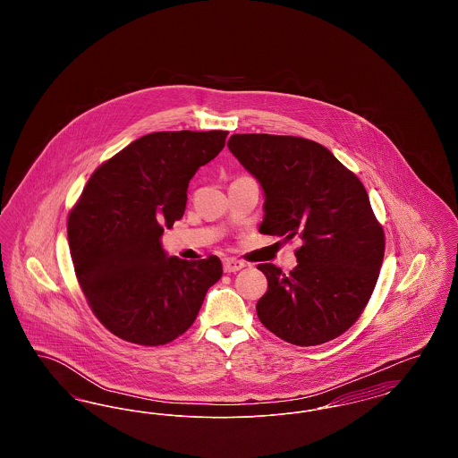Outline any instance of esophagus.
Instances as JSON below:
<instances>
[{
  "label": "esophagus",
  "instance_id": "34e87169",
  "mask_svg": "<svg viewBox=\"0 0 458 458\" xmlns=\"http://www.w3.org/2000/svg\"><path fill=\"white\" fill-rule=\"evenodd\" d=\"M242 267H245V262L233 259V258H225L223 259V269L225 273H237Z\"/></svg>",
  "mask_w": 458,
  "mask_h": 458
}]
</instances>
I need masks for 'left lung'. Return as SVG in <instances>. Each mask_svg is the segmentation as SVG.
Instances as JSON below:
<instances>
[{"label":"left lung","mask_w":458,"mask_h":458,"mask_svg":"<svg viewBox=\"0 0 458 458\" xmlns=\"http://www.w3.org/2000/svg\"><path fill=\"white\" fill-rule=\"evenodd\" d=\"M228 149L261 183L259 232L301 240L290 273L258 266L267 278L256 305L259 321L301 347L340 336L369 302L385 256V232L362 182L325 146L302 137L235 133Z\"/></svg>","instance_id":"left-lung-1"}]
</instances>
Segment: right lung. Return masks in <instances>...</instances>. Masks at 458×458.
I'll list each match as a JSON object with an SVG mask.
<instances>
[{"mask_svg": "<svg viewBox=\"0 0 458 458\" xmlns=\"http://www.w3.org/2000/svg\"><path fill=\"white\" fill-rule=\"evenodd\" d=\"M228 131H154L90 174L68 215L77 280L94 316L118 338L157 347L196 321L223 275L209 256L183 261L161 247L183 216L191 178L225 148Z\"/></svg>", "mask_w": 458, "mask_h": 458, "instance_id": "right-lung-1", "label": "right lung"}]
</instances>
